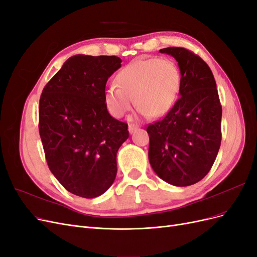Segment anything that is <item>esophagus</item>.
<instances>
[{
    "label": "esophagus",
    "instance_id": "1",
    "mask_svg": "<svg viewBox=\"0 0 257 257\" xmlns=\"http://www.w3.org/2000/svg\"><path fill=\"white\" fill-rule=\"evenodd\" d=\"M137 128H138L137 124H130V125H128V132H130V134H133Z\"/></svg>",
    "mask_w": 257,
    "mask_h": 257
}]
</instances>
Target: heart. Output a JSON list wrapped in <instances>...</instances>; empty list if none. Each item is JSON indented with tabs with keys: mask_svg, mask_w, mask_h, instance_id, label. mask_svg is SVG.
<instances>
[{
	"mask_svg": "<svg viewBox=\"0 0 257 257\" xmlns=\"http://www.w3.org/2000/svg\"><path fill=\"white\" fill-rule=\"evenodd\" d=\"M115 84L105 92L110 113L121 118L134 104L137 112L149 118L166 114L176 103L181 87V73L170 59H139L124 66Z\"/></svg>",
	"mask_w": 257,
	"mask_h": 257,
	"instance_id": "heart-1",
	"label": "heart"
}]
</instances>
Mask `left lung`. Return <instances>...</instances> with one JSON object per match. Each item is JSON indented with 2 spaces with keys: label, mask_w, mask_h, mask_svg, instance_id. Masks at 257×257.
I'll use <instances>...</instances> for the list:
<instances>
[{
  "label": "left lung",
  "mask_w": 257,
  "mask_h": 257,
  "mask_svg": "<svg viewBox=\"0 0 257 257\" xmlns=\"http://www.w3.org/2000/svg\"><path fill=\"white\" fill-rule=\"evenodd\" d=\"M181 73L180 97L163 120L147 128L149 162L162 180L175 186L200 181L221 146L222 106L211 69L192 51L168 47Z\"/></svg>",
  "instance_id": "left-lung-1"
}]
</instances>
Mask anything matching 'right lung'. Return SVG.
I'll use <instances>...</instances> for the list:
<instances>
[{
  "instance_id": "obj_1",
  "label": "right lung",
  "mask_w": 257,
  "mask_h": 257,
  "mask_svg": "<svg viewBox=\"0 0 257 257\" xmlns=\"http://www.w3.org/2000/svg\"><path fill=\"white\" fill-rule=\"evenodd\" d=\"M114 56L76 54L46 84L40 99V135L50 172L74 195L94 198L116 176V152L127 124L107 110L108 78L121 67Z\"/></svg>"
}]
</instances>
